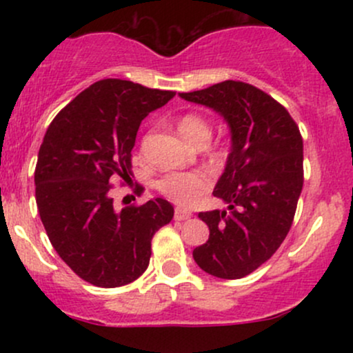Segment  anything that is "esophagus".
I'll return each instance as SVG.
<instances>
[{"label": "esophagus", "instance_id": "1", "mask_svg": "<svg viewBox=\"0 0 353 353\" xmlns=\"http://www.w3.org/2000/svg\"><path fill=\"white\" fill-rule=\"evenodd\" d=\"M190 216H192V212H189V210L181 209V208H177L176 212H174V219H176V221H188V219H190Z\"/></svg>", "mask_w": 353, "mask_h": 353}]
</instances>
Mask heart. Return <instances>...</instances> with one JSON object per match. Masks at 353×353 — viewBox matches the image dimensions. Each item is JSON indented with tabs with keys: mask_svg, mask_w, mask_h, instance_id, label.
<instances>
[{
	"mask_svg": "<svg viewBox=\"0 0 353 353\" xmlns=\"http://www.w3.org/2000/svg\"><path fill=\"white\" fill-rule=\"evenodd\" d=\"M179 131L196 144H205L210 137V124L194 112L181 116ZM212 185V177L205 171H188L165 174L157 181V189L163 196L179 205L194 204Z\"/></svg>",
	"mask_w": 353,
	"mask_h": 353,
	"instance_id": "heart-1",
	"label": "heart"
}]
</instances>
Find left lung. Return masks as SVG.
I'll return each instance as SVG.
<instances>
[{
	"label": "left lung",
	"mask_w": 353,
	"mask_h": 353,
	"mask_svg": "<svg viewBox=\"0 0 353 353\" xmlns=\"http://www.w3.org/2000/svg\"><path fill=\"white\" fill-rule=\"evenodd\" d=\"M179 96L221 112L232 134L214 189L229 210L199 212L210 234L194 249V261L214 277L242 279L272 257L292 228L303 185L301 131L281 103L242 81Z\"/></svg>",
	"instance_id": "8db88e82"
}]
</instances>
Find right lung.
<instances>
[{
	"mask_svg": "<svg viewBox=\"0 0 353 353\" xmlns=\"http://www.w3.org/2000/svg\"><path fill=\"white\" fill-rule=\"evenodd\" d=\"M176 96L124 79H101L51 121L34 169L39 217L58 255L96 287H121L148 269L154 234L174 217L168 201L117 210L112 182H131L141 121ZM144 188L134 185L141 196Z\"/></svg>",
	"mask_w": 353,
	"mask_h": 353,
	"instance_id": "add662e5",
	"label": "right lung"
}]
</instances>
